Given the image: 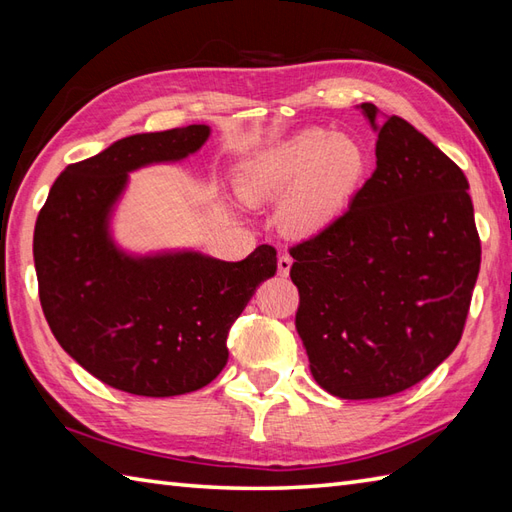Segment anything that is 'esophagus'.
Masks as SVG:
<instances>
[{"mask_svg":"<svg viewBox=\"0 0 512 512\" xmlns=\"http://www.w3.org/2000/svg\"><path fill=\"white\" fill-rule=\"evenodd\" d=\"M290 268H292V257H290L288 253L279 255V262H277V270H279V275H281V277H288Z\"/></svg>","mask_w":512,"mask_h":512,"instance_id":"esophagus-1","label":"esophagus"}]
</instances>
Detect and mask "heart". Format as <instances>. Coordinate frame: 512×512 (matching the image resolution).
<instances>
[{
  "mask_svg": "<svg viewBox=\"0 0 512 512\" xmlns=\"http://www.w3.org/2000/svg\"><path fill=\"white\" fill-rule=\"evenodd\" d=\"M367 151L328 129H306L244 162L237 191L246 202H279V226L314 239L341 220L367 173Z\"/></svg>",
  "mask_w": 512,
  "mask_h": 512,
  "instance_id": "b5f03b06",
  "label": "heart"
}]
</instances>
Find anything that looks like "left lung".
<instances>
[{"label": "left lung", "mask_w": 512, "mask_h": 512, "mask_svg": "<svg viewBox=\"0 0 512 512\" xmlns=\"http://www.w3.org/2000/svg\"><path fill=\"white\" fill-rule=\"evenodd\" d=\"M376 169L328 233L290 248L314 380L345 400L427 378L460 343L482 246L469 180L405 118L376 125Z\"/></svg>", "instance_id": "8db88e82"}]
</instances>
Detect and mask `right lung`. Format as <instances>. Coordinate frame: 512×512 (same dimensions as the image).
Instances as JSON below:
<instances>
[{"instance_id": "add662e5", "label": "right lung", "mask_w": 512, "mask_h": 512, "mask_svg": "<svg viewBox=\"0 0 512 512\" xmlns=\"http://www.w3.org/2000/svg\"><path fill=\"white\" fill-rule=\"evenodd\" d=\"M211 129L189 125L116 140L65 167L35 224L39 299L54 339L101 383L136 396L202 389L228 361L226 336L257 286L277 273V250L242 262L200 253L132 257L110 237L127 173L198 151Z\"/></svg>"}]
</instances>
